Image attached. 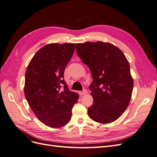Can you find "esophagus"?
I'll use <instances>...</instances> for the list:
<instances>
[{
	"instance_id": "34e87169",
	"label": "esophagus",
	"mask_w": 157,
	"mask_h": 157,
	"mask_svg": "<svg viewBox=\"0 0 157 157\" xmlns=\"http://www.w3.org/2000/svg\"><path fill=\"white\" fill-rule=\"evenodd\" d=\"M87 94V90L86 89H84L82 91H80L79 92V94L80 95V96H83V95Z\"/></svg>"
}]
</instances>
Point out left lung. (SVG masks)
Returning <instances> with one entry per match:
<instances>
[{
    "instance_id": "obj_1",
    "label": "left lung",
    "mask_w": 157,
    "mask_h": 157,
    "mask_svg": "<svg viewBox=\"0 0 157 157\" xmlns=\"http://www.w3.org/2000/svg\"><path fill=\"white\" fill-rule=\"evenodd\" d=\"M76 50L93 78L89 86L94 98L88 107L89 117L101 124L114 122L126 111L131 99L134 81L129 63L119 48L108 42L79 43Z\"/></svg>"
}]
</instances>
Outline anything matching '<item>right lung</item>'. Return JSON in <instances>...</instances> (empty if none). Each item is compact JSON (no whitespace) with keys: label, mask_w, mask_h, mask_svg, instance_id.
I'll list each match as a JSON object with an SVG mask.
<instances>
[{"label":"right lung","mask_w":157,"mask_h":157,"mask_svg":"<svg viewBox=\"0 0 157 157\" xmlns=\"http://www.w3.org/2000/svg\"><path fill=\"white\" fill-rule=\"evenodd\" d=\"M75 44L53 43L38 51L27 66L24 93L36 117L51 128H60L70 121L78 94L70 91L63 79L66 66Z\"/></svg>","instance_id":"1"}]
</instances>
